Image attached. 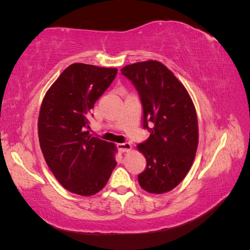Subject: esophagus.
<instances>
[{"mask_svg": "<svg viewBox=\"0 0 250 250\" xmlns=\"http://www.w3.org/2000/svg\"><path fill=\"white\" fill-rule=\"evenodd\" d=\"M118 149H119L121 153H126V152H130L131 150H132V146H131L128 142L119 143V145H118Z\"/></svg>", "mask_w": 250, "mask_h": 250, "instance_id": "34e87169", "label": "esophagus"}]
</instances>
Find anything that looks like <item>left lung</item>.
I'll return each mask as SVG.
<instances>
[{"label": "left lung", "mask_w": 250, "mask_h": 250, "mask_svg": "<svg viewBox=\"0 0 250 250\" xmlns=\"http://www.w3.org/2000/svg\"><path fill=\"white\" fill-rule=\"evenodd\" d=\"M121 74L137 88L143 128L150 130L149 139L137 146L146 160L139 184L151 194L170 192L184 180L195 159L198 124L193 100L183 83L158 61L126 65Z\"/></svg>", "instance_id": "obj_1"}]
</instances>
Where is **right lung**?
Wrapping results in <instances>:
<instances>
[{"label":"right lung","mask_w":250,"mask_h":250,"mask_svg":"<svg viewBox=\"0 0 250 250\" xmlns=\"http://www.w3.org/2000/svg\"><path fill=\"white\" fill-rule=\"evenodd\" d=\"M117 73V68L71 64L42 101L37 125L42 152L56 180L74 194L98 193L117 166L115 143L88 130L90 110Z\"/></svg>","instance_id":"1"}]
</instances>
